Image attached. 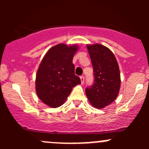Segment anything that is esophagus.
Returning a JSON list of instances; mask_svg holds the SVG:
<instances>
[{"instance_id": "1", "label": "esophagus", "mask_w": 149, "mask_h": 149, "mask_svg": "<svg viewBox=\"0 0 149 149\" xmlns=\"http://www.w3.org/2000/svg\"><path fill=\"white\" fill-rule=\"evenodd\" d=\"M80 81H81V84H84V81H85V78H84V76H80Z\"/></svg>"}]
</instances>
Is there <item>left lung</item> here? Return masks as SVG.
<instances>
[{
	"label": "left lung",
	"mask_w": 149,
	"mask_h": 149,
	"mask_svg": "<svg viewBox=\"0 0 149 149\" xmlns=\"http://www.w3.org/2000/svg\"><path fill=\"white\" fill-rule=\"evenodd\" d=\"M94 70L95 81L85 94L97 109H103L117 98L120 88V73L115 55L101 44L87 45Z\"/></svg>",
	"instance_id": "1"
}]
</instances>
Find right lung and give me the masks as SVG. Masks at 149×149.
I'll return each mask as SVG.
<instances>
[{
	"label": "right lung",
	"mask_w": 149,
	"mask_h": 149,
	"mask_svg": "<svg viewBox=\"0 0 149 149\" xmlns=\"http://www.w3.org/2000/svg\"><path fill=\"white\" fill-rule=\"evenodd\" d=\"M79 47L60 43L46 52L36 77V91L38 98L48 107L57 108L66 102L73 88L80 84L75 75L73 57Z\"/></svg>",
	"instance_id": "obj_1"
}]
</instances>
